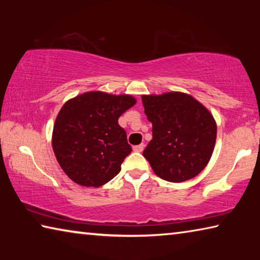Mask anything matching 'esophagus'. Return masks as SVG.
I'll list each match as a JSON object with an SVG mask.
<instances>
[{"label": "esophagus", "mask_w": 260, "mask_h": 260, "mask_svg": "<svg viewBox=\"0 0 260 260\" xmlns=\"http://www.w3.org/2000/svg\"><path fill=\"white\" fill-rule=\"evenodd\" d=\"M143 149H144V144H139V146H135V147H133V150H134L135 152H141V151H143Z\"/></svg>", "instance_id": "34e87169"}]
</instances>
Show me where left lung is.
Returning <instances> with one entry per match:
<instances>
[{
    "mask_svg": "<svg viewBox=\"0 0 260 260\" xmlns=\"http://www.w3.org/2000/svg\"><path fill=\"white\" fill-rule=\"evenodd\" d=\"M152 124V140L143 156L156 175L170 182H183L199 175L212 156L217 124L212 114L191 95L169 91L142 95Z\"/></svg>",
    "mask_w": 260,
    "mask_h": 260,
    "instance_id": "obj_1",
    "label": "left lung"
}]
</instances>
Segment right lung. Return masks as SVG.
Returning a JSON list of instances; mask_svg holds the SVG:
<instances>
[{
    "label": "right lung",
    "mask_w": 260,
    "mask_h": 260,
    "mask_svg": "<svg viewBox=\"0 0 260 260\" xmlns=\"http://www.w3.org/2000/svg\"><path fill=\"white\" fill-rule=\"evenodd\" d=\"M135 103L132 95L98 90L78 95L61 107L51 143L57 161L72 181L96 188L120 172L132 148L118 119Z\"/></svg>",
    "instance_id": "right-lung-1"
}]
</instances>
